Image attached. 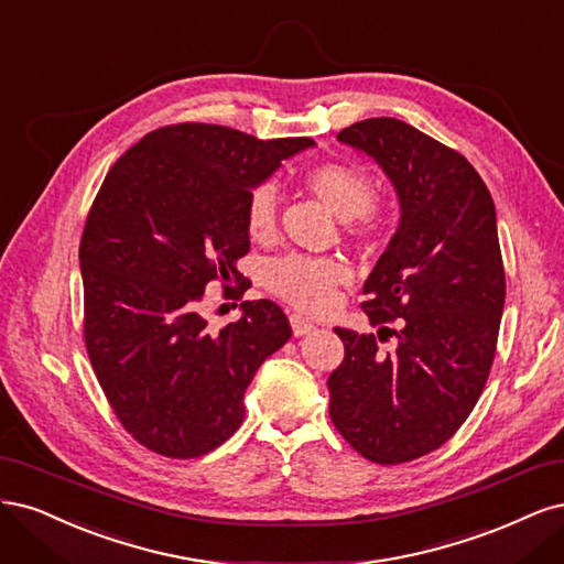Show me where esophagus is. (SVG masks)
<instances>
[{
    "label": "esophagus",
    "mask_w": 564,
    "mask_h": 564,
    "mask_svg": "<svg viewBox=\"0 0 564 564\" xmlns=\"http://www.w3.org/2000/svg\"><path fill=\"white\" fill-rule=\"evenodd\" d=\"M290 325H293L295 337H304V335H308V333L316 328V325L308 321L306 316H302V314H290Z\"/></svg>",
    "instance_id": "1"
}]
</instances>
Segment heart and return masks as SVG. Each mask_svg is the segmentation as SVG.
<instances>
[{"instance_id":"1","label":"heart","mask_w":564,"mask_h":564,"mask_svg":"<svg viewBox=\"0 0 564 564\" xmlns=\"http://www.w3.org/2000/svg\"><path fill=\"white\" fill-rule=\"evenodd\" d=\"M304 187L339 220L349 223L354 239L375 243L387 229V217L375 202L370 175L354 163L328 161L304 175ZM279 225V192L264 185L250 194L246 206V229L250 239L269 241ZM351 279L349 267L335 258L285 256L269 264L267 285L279 297L304 312H325L335 300V290Z\"/></svg>"}]
</instances>
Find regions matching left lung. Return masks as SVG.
Segmentation results:
<instances>
[{
	"instance_id": "1",
	"label": "left lung",
	"mask_w": 564,
	"mask_h": 564,
	"mask_svg": "<svg viewBox=\"0 0 564 564\" xmlns=\"http://www.w3.org/2000/svg\"><path fill=\"white\" fill-rule=\"evenodd\" d=\"M337 140L384 171L401 220L360 304L394 341L384 352L375 335L335 328L330 416L366 459L403 464L449 441L485 389L506 300L497 210L459 152L405 121L366 119Z\"/></svg>"
}]
</instances>
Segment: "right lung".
Masks as SVG:
<instances>
[{
    "mask_svg": "<svg viewBox=\"0 0 564 564\" xmlns=\"http://www.w3.org/2000/svg\"><path fill=\"white\" fill-rule=\"evenodd\" d=\"M314 144L177 123L144 135L105 175L79 246L84 339L140 445L194 459L241 426L248 384L293 330L269 300L241 302L239 321L210 330L202 297L210 281L241 276L252 189Z\"/></svg>",
    "mask_w": 564,
    "mask_h": 564,
    "instance_id": "1",
    "label": "right lung"
}]
</instances>
